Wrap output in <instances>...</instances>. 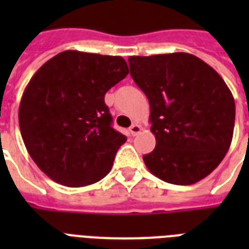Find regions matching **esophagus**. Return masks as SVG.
I'll return each mask as SVG.
<instances>
[{
    "label": "esophagus",
    "mask_w": 249,
    "mask_h": 249,
    "mask_svg": "<svg viewBox=\"0 0 249 249\" xmlns=\"http://www.w3.org/2000/svg\"><path fill=\"white\" fill-rule=\"evenodd\" d=\"M129 132H130L132 136H137V134L141 132V126L138 124H133L132 126L129 128Z\"/></svg>",
    "instance_id": "esophagus-1"
}]
</instances>
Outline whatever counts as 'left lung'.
Instances as JSON below:
<instances>
[{"label": "left lung", "instance_id": "obj_1", "mask_svg": "<svg viewBox=\"0 0 249 249\" xmlns=\"http://www.w3.org/2000/svg\"><path fill=\"white\" fill-rule=\"evenodd\" d=\"M130 76L150 102L156 147L148 170L173 185H193L216 169L231 144L235 102L224 79L189 53L129 56Z\"/></svg>", "mask_w": 249, "mask_h": 249}]
</instances>
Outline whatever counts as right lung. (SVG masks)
Segmentation results:
<instances>
[{
  "mask_svg": "<svg viewBox=\"0 0 249 249\" xmlns=\"http://www.w3.org/2000/svg\"><path fill=\"white\" fill-rule=\"evenodd\" d=\"M129 73L121 56L66 50L33 75L19 106L27 151L53 181H101L126 137L112 128L105 94Z\"/></svg>",
  "mask_w": 249,
  "mask_h": 249,
  "instance_id": "obj_1",
  "label": "right lung"
}]
</instances>
